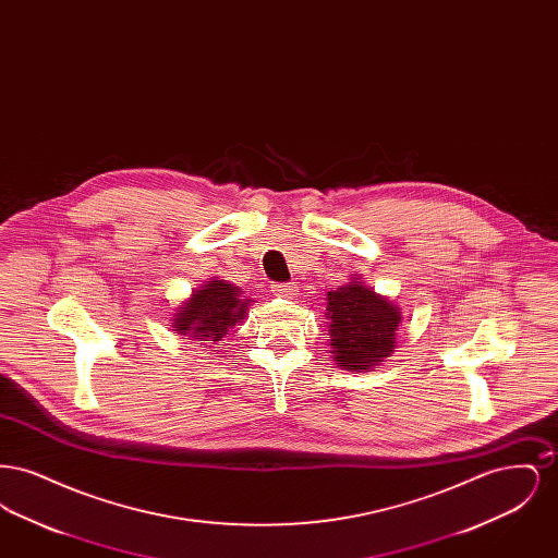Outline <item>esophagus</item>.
<instances>
[{"instance_id":"1","label":"esophagus","mask_w":558,"mask_h":558,"mask_svg":"<svg viewBox=\"0 0 558 558\" xmlns=\"http://www.w3.org/2000/svg\"><path fill=\"white\" fill-rule=\"evenodd\" d=\"M271 289H274L276 294H280V296H292V294H296V291H299L296 282H276V284H271Z\"/></svg>"}]
</instances>
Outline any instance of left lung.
I'll list each match as a JSON object with an SVG mask.
<instances>
[{
	"mask_svg": "<svg viewBox=\"0 0 558 558\" xmlns=\"http://www.w3.org/2000/svg\"><path fill=\"white\" fill-rule=\"evenodd\" d=\"M326 318L335 360L345 371H371L396 349L398 307L362 282L328 292Z\"/></svg>",
	"mask_w": 558,
	"mask_h": 558,
	"instance_id": "8db88e82",
	"label": "left lung"
}]
</instances>
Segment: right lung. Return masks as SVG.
I'll return each instance as SVG.
<instances>
[{
  "label": "right lung",
  "instance_id": "1",
  "mask_svg": "<svg viewBox=\"0 0 558 558\" xmlns=\"http://www.w3.org/2000/svg\"><path fill=\"white\" fill-rule=\"evenodd\" d=\"M248 299L240 296V289L226 280H211L194 292L184 307L178 310L173 328L180 335L201 341H221L230 328L246 316Z\"/></svg>",
  "mask_w": 558,
  "mask_h": 558
}]
</instances>
